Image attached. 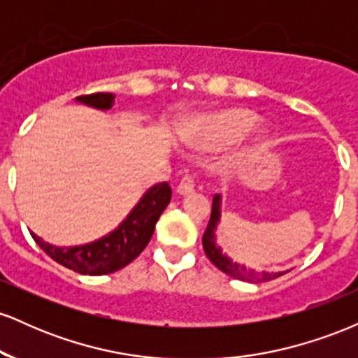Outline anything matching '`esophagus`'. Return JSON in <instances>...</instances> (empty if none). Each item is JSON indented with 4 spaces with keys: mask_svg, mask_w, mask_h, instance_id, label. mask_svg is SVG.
I'll list each match as a JSON object with an SVG mask.
<instances>
[{
    "mask_svg": "<svg viewBox=\"0 0 358 358\" xmlns=\"http://www.w3.org/2000/svg\"><path fill=\"white\" fill-rule=\"evenodd\" d=\"M193 188H195V182H193V176L192 175H187L183 176L182 182L178 183V187H176V193L178 195H190V193L193 192Z\"/></svg>",
    "mask_w": 358,
    "mask_h": 358,
    "instance_id": "esophagus-1",
    "label": "esophagus"
}]
</instances>
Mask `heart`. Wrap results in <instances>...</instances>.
<instances>
[{
  "label": "heart",
  "mask_w": 358,
  "mask_h": 358,
  "mask_svg": "<svg viewBox=\"0 0 358 358\" xmlns=\"http://www.w3.org/2000/svg\"><path fill=\"white\" fill-rule=\"evenodd\" d=\"M257 122L259 117L249 109H224L196 122L187 133V141L196 150H217V148L231 146L249 136ZM266 145H268L266 133L257 134L254 138V148L257 150Z\"/></svg>",
  "instance_id": "obj_1"
}]
</instances>
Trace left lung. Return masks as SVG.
<instances>
[{"label": "left lung", "instance_id": "left-lung-1", "mask_svg": "<svg viewBox=\"0 0 358 358\" xmlns=\"http://www.w3.org/2000/svg\"><path fill=\"white\" fill-rule=\"evenodd\" d=\"M222 219V196L215 195L213 196L212 202V215L210 220H208L207 231H205L203 237H202V244H203V250L207 254V257L210 259L213 264L219 268L222 273L229 274V276L241 279V281H249V282H264V281H271V279H276L282 274L287 273L289 269L286 271H256L245 268V264H241V262L234 261L232 257H229L227 254L222 250V248L217 244V229H219Z\"/></svg>", "mask_w": 358, "mask_h": 358}]
</instances>
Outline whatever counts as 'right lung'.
<instances>
[{"instance_id":"1","label":"right lung","mask_w":358,"mask_h":358,"mask_svg":"<svg viewBox=\"0 0 358 358\" xmlns=\"http://www.w3.org/2000/svg\"><path fill=\"white\" fill-rule=\"evenodd\" d=\"M114 101L116 96L110 92H99L76 99L79 104L99 110H109L114 106ZM170 185L166 182L153 185L143 193L138 203L131 208L126 219L114 231L87 244L59 248L45 242L35 232H31V237L53 261L65 268L79 274L104 276L122 269L143 252L153 236L159 215L170 203Z\"/></svg>"}]
</instances>
